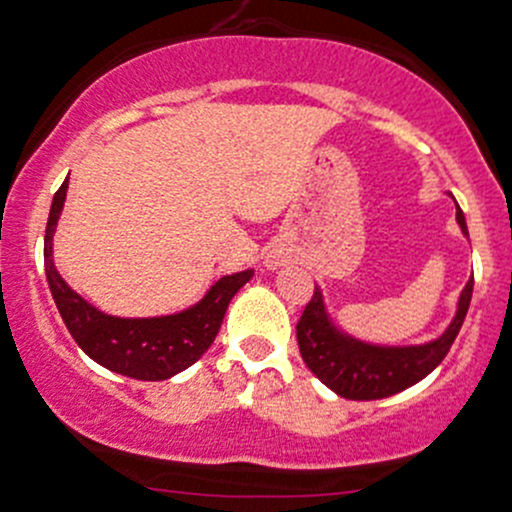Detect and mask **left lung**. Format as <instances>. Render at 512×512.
<instances>
[{
	"instance_id": "obj_1",
	"label": "left lung",
	"mask_w": 512,
	"mask_h": 512,
	"mask_svg": "<svg viewBox=\"0 0 512 512\" xmlns=\"http://www.w3.org/2000/svg\"><path fill=\"white\" fill-rule=\"evenodd\" d=\"M456 221L463 236H468L466 217L456 204ZM473 295V278L458 295L456 315L436 340L424 345H372L357 337L342 333L330 318L320 288H315L313 298L305 305L295 337H298L300 355L308 370L333 389L335 394L357 402L384 399L402 389L421 382L429 372H434L451 350Z\"/></svg>"
}]
</instances>
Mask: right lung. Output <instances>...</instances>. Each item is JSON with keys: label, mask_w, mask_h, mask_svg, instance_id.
<instances>
[{"label": "right lung", "mask_w": 512, "mask_h": 512, "mask_svg": "<svg viewBox=\"0 0 512 512\" xmlns=\"http://www.w3.org/2000/svg\"><path fill=\"white\" fill-rule=\"evenodd\" d=\"M66 189L68 179L51 202L44 236V266L51 295L68 333L91 360L125 377L160 382L187 370L212 347L231 298L251 281L254 271L246 268V271L219 278L202 300L172 315L118 318V315L103 313L73 291L54 266V234L63 202H66Z\"/></svg>", "instance_id": "obj_1"}]
</instances>
